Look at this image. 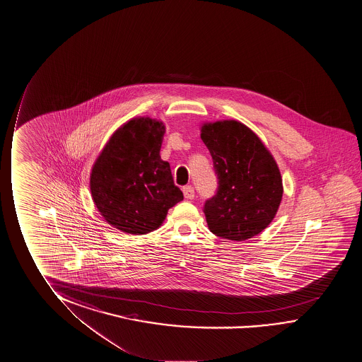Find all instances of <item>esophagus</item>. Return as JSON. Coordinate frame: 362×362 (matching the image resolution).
<instances>
[{
  "label": "esophagus",
  "instance_id": "34e87169",
  "mask_svg": "<svg viewBox=\"0 0 362 362\" xmlns=\"http://www.w3.org/2000/svg\"><path fill=\"white\" fill-rule=\"evenodd\" d=\"M182 191H184L185 197H186L187 200H192V199H194V189L191 186V185H189V186H185Z\"/></svg>",
  "mask_w": 362,
  "mask_h": 362
}]
</instances>
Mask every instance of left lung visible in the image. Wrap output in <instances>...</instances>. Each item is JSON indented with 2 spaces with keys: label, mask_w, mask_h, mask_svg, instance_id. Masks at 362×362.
I'll list each match as a JSON object with an SVG mask.
<instances>
[{
  "label": "left lung",
  "mask_w": 362,
  "mask_h": 362,
  "mask_svg": "<svg viewBox=\"0 0 362 362\" xmlns=\"http://www.w3.org/2000/svg\"><path fill=\"white\" fill-rule=\"evenodd\" d=\"M201 139L218 185L204 205L210 231L232 241L254 238L280 206L284 189L277 163L259 137L233 119L204 124Z\"/></svg>",
  "instance_id": "obj_1"
}]
</instances>
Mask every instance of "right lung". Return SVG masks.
Instances as JSON below:
<instances>
[{"instance_id":"add662e5","label":"right lung","mask_w":362,"mask_h":362,"mask_svg":"<svg viewBox=\"0 0 362 362\" xmlns=\"http://www.w3.org/2000/svg\"><path fill=\"white\" fill-rule=\"evenodd\" d=\"M163 134L160 121L131 119L111 136L92 168V200L111 226L126 233L156 230L184 200L170 163L160 156Z\"/></svg>"}]
</instances>
